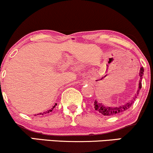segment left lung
<instances>
[{
  "label": "left lung",
  "instance_id": "left-lung-1",
  "mask_svg": "<svg viewBox=\"0 0 153 153\" xmlns=\"http://www.w3.org/2000/svg\"><path fill=\"white\" fill-rule=\"evenodd\" d=\"M144 73V68H141L140 71V82H139V88L137 92V94L133 97V99L129 101V102L124 103V105H122V106H119L118 107H114V106H105V105L102 104L101 103L99 102L96 100H95L94 101V108L97 111H99L100 114L104 115V116H115L117 114H122L123 112H124L125 111L129 109V108L131 106V105L133 104L134 102L135 99H136L137 96H138L139 92H140V90L142 88V79H143V75Z\"/></svg>",
  "mask_w": 153,
  "mask_h": 153
}]
</instances>
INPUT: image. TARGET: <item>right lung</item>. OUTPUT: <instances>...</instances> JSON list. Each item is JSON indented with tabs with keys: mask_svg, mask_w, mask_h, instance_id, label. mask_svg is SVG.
<instances>
[{
	"mask_svg": "<svg viewBox=\"0 0 153 153\" xmlns=\"http://www.w3.org/2000/svg\"><path fill=\"white\" fill-rule=\"evenodd\" d=\"M56 106H57V103H55V105H54V106H52V108H51V109H50V110H47V111H45V112H43V113H39V114H36V115H43V114H48V113H50V112L52 111V110L54 109V107H55Z\"/></svg>",
	"mask_w": 153,
	"mask_h": 153,
	"instance_id": "obj_1",
	"label": "right lung"
}]
</instances>
